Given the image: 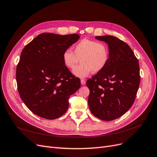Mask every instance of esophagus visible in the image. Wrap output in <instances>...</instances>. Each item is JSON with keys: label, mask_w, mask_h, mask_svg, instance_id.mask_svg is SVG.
I'll return each instance as SVG.
<instances>
[{"label": "esophagus", "mask_w": 157, "mask_h": 157, "mask_svg": "<svg viewBox=\"0 0 157 157\" xmlns=\"http://www.w3.org/2000/svg\"><path fill=\"white\" fill-rule=\"evenodd\" d=\"M80 82H81V84H82V85H85L86 84V80L84 79H81Z\"/></svg>", "instance_id": "esophagus-1"}]
</instances>
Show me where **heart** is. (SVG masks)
<instances>
[{
  "label": "heart",
  "mask_w": 157,
  "mask_h": 157,
  "mask_svg": "<svg viewBox=\"0 0 157 157\" xmlns=\"http://www.w3.org/2000/svg\"><path fill=\"white\" fill-rule=\"evenodd\" d=\"M80 59L82 63L76 67ZM62 59L67 68L73 70L76 67L73 71L75 75L84 78L92 71L96 73L104 70L108 63L109 52L104 43L84 39L73 46V52L66 50Z\"/></svg>",
  "instance_id": "heart-1"
}]
</instances>
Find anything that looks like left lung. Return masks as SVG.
Here are the masks:
<instances>
[{
  "mask_svg": "<svg viewBox=\"0 0 157 157\" xmlns=\"http://www.w3.org/2000/svg\"><path fill=\"white\" fill-rule=\"evenodd\" d=\"M95 39L108 44L109 59L102 71L87 81L88 105L93 115L110 121L132 106L140 82L139 64L132 49L117 37L104 35Z\"/></svg>",
  "mask_w": 157,
  "mask_h": 157,
  "instance_id": "1",
  "label": "left lung"
}]
</instances>
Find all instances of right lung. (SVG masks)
<instances>
[{
    "mask_svg": "<svg viewBox=\"0 0 157 157\" xmlns=\"http://www.w3.org/2000/svg\"><path fill=\"white\" fill-rule=\"evenodd\" d=\"M80 38L78 34L44 33L22 49L17 66L18 91L34 114L46 119L64 115L70 97L80 87V80L64 65L62 55Z\"/></svg>",
    "mask_w": 157,
    "mask_h": 157,
    "instance_id": "right-lung-1",
    "label": "right lung"
}]
</instances>
